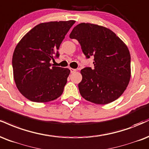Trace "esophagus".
<instances>
[{"label":"esophagus","instance_id":"34e87169","mask_svg":"<svg viewBox=\"0 0 149 149\" xmlns=\"http://www.w3.org/2000/svg\"><path fill=\"white\" fill-rule=\"evenodd\" d=\"M70 71H71V73H74V72H76V69H70Z\"/></svg>","mask_w":149,"mask_h":149}]
</instances>
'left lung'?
<instances>
[{"label": "left lung", "mask_w": 149, "mask_h": 149, "mask_svg": "<svg viewBox=\"0 0 149 149\" xmlns=\"http://www.w3.org/2000/svg\"><path fill=\"white\" fill-rule=\"evenodd\" d=\"M69 37L78 41L87 59L94 56V69L80 71L82 97L101 105L120 97L130 79V55L123 41L108 28L88 23L75 26Z\"/></svg>", "instance_id": "1"}]
</instances>
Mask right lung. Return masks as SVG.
I'll return each mask as SVG.
<instances>
[{
    "label": "right lung",
    "instance_id": "obj_1",
    "mask_svg": "<svg viewBox=\"0 0 149 149\" xmlns=\"http://www.w3.org/2000/svg\"><path fill=\"white\" fill-rule=\"evenodd\" d=\"M75 21L39 23L16 46L12 57L14 79L26 98L46 103L62 95L70 70L52 67L51 60L60 56L58 49Z\"/></svg>",
    "mask_w": 149,
    "mask_h": 149
}]
</instances>
